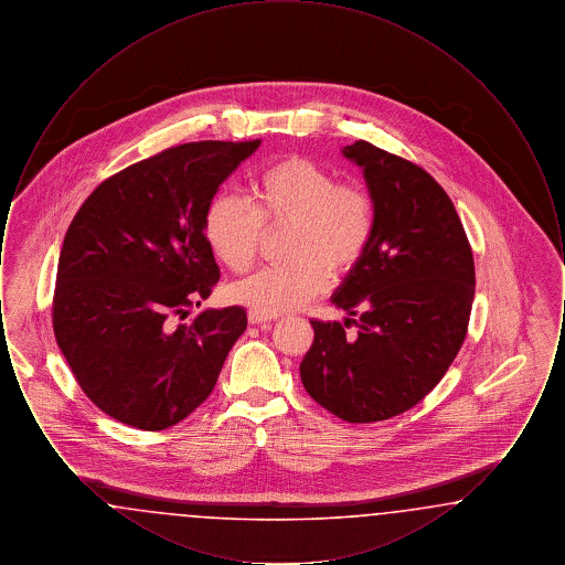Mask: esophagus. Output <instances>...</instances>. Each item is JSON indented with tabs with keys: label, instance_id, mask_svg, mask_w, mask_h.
Here are the masks:
<instances>
[{
	"label": "esophagus",
	"instance_id": "1",
	"mask_svg": "<svg viewBox=\"0 0 565 565\" xmlns=\"http://www.w3.org/2000/svg\"><path fill=\"white\" fill-rule=\"evenodd\" d=\"M247 320H249V323H254V326H269V323L273 322L270 318H265V316L254 313V311H249V313H247Z\"/></svg>",
	"mask_w": 565,
	"mask_h": 565
}]
</instances>
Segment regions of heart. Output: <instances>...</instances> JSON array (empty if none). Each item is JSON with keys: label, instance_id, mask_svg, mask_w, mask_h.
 I'll return each mask as SVG.
<instances>
[{"label": "heart", "instance_id": "b5f03b06", "mask_svg": "<svg viewBox=\"0 0 565 565\" xmlns=\"http://www.w3.org/2000/svg\"><path fill=\"white\" fill-rule=\"evenodd\" d=\"M267 228L290 226L286 265L237 281L231 300L265 318L295 311L320 295L328 277H343L364 258L375 205L366 190L305 157L273 162L252 182V201L222 192L207 205L203 231L215 258L235 273L249 269Z\"/></svg>", "mask_w": 565, "mask_h": 565}]
</instances>
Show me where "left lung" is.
<instances>
[{
	"label": "left lung",
	"mask_w": 565,
	"mask_h": 565,
	"mask_svg": "<svg viewBox=\"0 0 565 565\" xmlns=\"http://www.w3.org/2000/svg\"><path fill=\"white\" fill-rule=\"evenodd\" d=\"M341 152L364 173L375 231L332 295L356 334L313 320L300 379L332 415L371 424L424 401L456 360L475 298V258L451 199L428 171L362 139Z\"/></svg>",
	"instance_id": "left-lung-1"
}]
</instances>
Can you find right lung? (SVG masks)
<instances>
[{"mask_svg":"<svg viewBox=\"0 0 565 565\" xmlns=\"http://www.w3.org/2000/svg\"><path fill=\"white\" fill-rule=\"evenodd\" d=\"M254 141H192L135 162L82 203L63 239L53 328L82 392L139 430L180 424L214 390L243 307H190L220 269L203 220Z\"/></svg>","mask_w":565,"mask_h":565,"instance_id":"obj_1","label":"right lung"}]
</instances>
